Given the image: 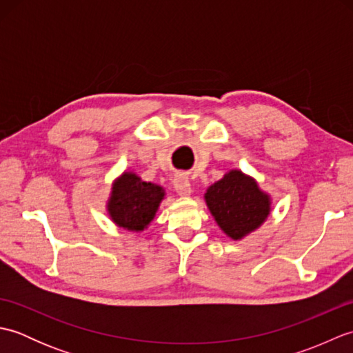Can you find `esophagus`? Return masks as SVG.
I'll return each instance as SVG.
<instances>
[{"instance_id": "34e87169", "label": "esophagus", "mask_w": 353, "mask_h": 353, "mask_svg": "<svg viewBox=\"0 0 353 353\" xmlns=\"http://www.w3.org/2000/svg\"><path fill=\"white\" fill-rule=\"evenodd\" d=\"M172 185H174V190H176V192L179 194V196H190L191 191H192L188 177L183 176V174L177 176L174 179V183H172Z\"/></svg>"}]
</instances>
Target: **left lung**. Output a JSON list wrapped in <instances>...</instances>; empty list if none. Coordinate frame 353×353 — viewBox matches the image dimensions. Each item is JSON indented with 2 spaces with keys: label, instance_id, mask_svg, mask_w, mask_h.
Returning <instances> with one entry per match:
<instances>
[{
  "label": "left lung",
  "instance_id": "8db88e82",
  "mask_svg": "<svg viewBox=\"0 0 353 353\" xmlns=\"http://www.w3.org/2000/svg\"><path fill=\"white\" fill-rule=\"evenodd\" d=\"M205 199L216 224L232 239H241L258 229L270 214V197L238 170L209 186Z\"/></svg>",
  "mask_w": 353,
  "mask_h": 353
}]
</instances>
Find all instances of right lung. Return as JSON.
Wrapping results in <instances>:
<instances>
[{"label": "right lung", "instance_id": "1", "mask_svg": "<svg viewBox=\"0 0 353 353\" xmlns=\"http://www.w3.org/2000/svg\"><path fill=\"white\" fill-rule=\"evenodd\" d=\"M163 196L162 186L142 182L133 172H124L112 186L108 211L117 226L144 230L154 219Z\"/></svg>", "mask_w": 353, "mask_h": 353}]
</instances>
